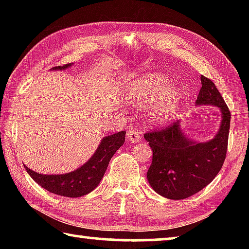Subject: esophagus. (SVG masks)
Returning a JSON list of instances; mask_svg holds the SVG:
<instances>
[{"mask_svg":"<svg viewBox=\"0 0 249 249\" xmlns=\"http://www.w3.org/2000/svg\"><path fill=\"white\" fill-rule=\"evenodd\" d=\"M126 136H127V141L130 142H136L142 140L140 132H137L135 129H128L127 133H126Z\"/></svg>","mask_w":249,"mask_h":249,"instance_id":"esophagus-1","label":"esophagus"}]
</instances>
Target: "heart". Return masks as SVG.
Masks as SVG:
<instances>
[{
    "label": "heart",
    "instance_id": "1",
    "mask_svg": "<svg viewBox=\"0 0 249 249\" xmlns=\"http://www.w3.org/2000/svg\"><path fill=\"white\" fill-rule=\"evenodd\" d=\"M167 81L160 75H153L147 78L142 82V87L137 88V91L134 92V98L141 101H155L162 96L167 92ZM178 102V92H168L165 98L151 109L150 117L157 123L165 122L169 115L174 112V109Z\"/></svg>",
    "mask_w": 249,
    "mask_h": 249
}]
</instances>
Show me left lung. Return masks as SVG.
I'll use <instances>...</instances> for the list:
<instances>
[{"label":"left lung","mask_w":249,"mask_h":249,"mask_svg":"<svg viewBox=\"0 0 249 249\" xmlns=\"http://www.w3.org/2000/svg\"><path fill=\"white\" fill-rule=\"evenodd\" d=\"M201 83L196 103L215 105L222 111L221 127L212 141H190L181 132L179 121L144 135L153 149L147 179L167 199H187L201 191L217 176L226 157L231 112L213 81L201 75Z\"/></svg>","instance_id":"left-lung-1"}]
</instances>
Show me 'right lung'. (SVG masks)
Listing matches in <instances>:
<instances>
[{
	"mask_svg": "<svg viewBox=\"0 0 249 249\" xmlns=\"http://www.w3.org/2000/svg\"><path fill=\"white\" fill-rule=\"evenodd\" d=\"M71 64L54 67L53 69H65ZM125 133L119 132L103 138L95 154L89 161L79 169L66 175H40L29 169H25L28 175L46 190L54 195L67 197H79L86 196L98 187L107 169L108 162L116 150L124 144Z\"/></svg>",
	"mask_w": 249,
	"mask_h": 249,
	"instance_id": "1",
	"label": "right lung"
}]
</instances>
